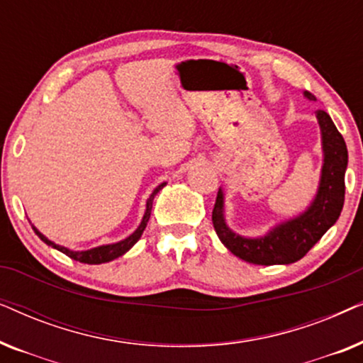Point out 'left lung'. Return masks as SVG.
Returning a JSON list of instances; mask_svg holds the SVG:
<instances>
[{"mask_svg": "<svg viewBox=\"0 0 363 363\" xmlns=\"http://www.w3.org/2000/svg\"><path fill=\"white\" fill-rule=\"evenodd\" d=\"M304 96L309 101H315V96L311 92L306 91ZM317 118L322 130L324 167L319 191L306 213L276 226L269 235L250 240L236 235L226 226L223 216V191H218L211 215L213 226L223 245L240 259L261 266L291 264L304 257L339 220L345 200V168L349 162L347 145L329 113L317 111Z\"/></svg>", "mask_w": 363, "mask_h": 363, "instance_id": "left-lung-1", "label": "left lung"}]
</instances>
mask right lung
<instances>
[{
    "mask_svg": "<svg viewBox=\"0 0 363 363\" xmlns=\"http://www.w3.org/2000/svg\"><path fill=\"white\" fill-rule=\"evenodd\" d=\"M163 186H165V183H162L160 186H157L155 190H153L152 195H150V198H148L145 215H143V220H142V223H140V226H138L137 230H135V233L128 236L127 240H123V241H121V242H116V245H106V246L92 247V250H87V251H71V250H67V247H62V246H59V245H54L52 241H49L48 238L44 236V235H41V233H39L34 226H33V230L36 231V235H38L39 238H41V240H43L44 242H46L48 246L56 247L57 251L64 252V255L71 257V259L79 261V262H86V264H102V262H108V261L116 259V257H118V256H122L123 252H127L133 245H135V242H137L138 240H140L142 233H143V230H145V226H147V223H148V218H150L153 198H155L157 193L160 191Z\"/></svg>",
    "mask_w": 363,
    "mask_h": 363,
    "instance_id": "1",
    "label": "right lung"
}]
</instances>
